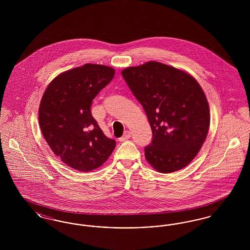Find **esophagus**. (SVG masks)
I'll return each mask as SVG.
<instances>
[{"label": "esophagus", "instance_id": "1", "mask_svg": "<svg viewBox=\"0 0 250 250\" xmlns=\"http://www.w3.org/2000/svg\"><path fill=\"white\" fill-rule=\"evenodd\" d=\"M131 137V133L129 131H125V133H124V135H123V137H121L120 138V142H125V141H126V140H128L129 138Z\"/></svg>", "mask_w": 250, "mask_h": 250}]
</instances>
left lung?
<instances>
[{"label": "left lung", "mask_w": 250, "mask_h": 250, "mask_svg": "<svg viewBox=\"0 0 250 250\" xmlns=\"http://www.w3.org/2000/svg\"><path fill=\"white\" fill-rule=\"evenodd\" d=\"M121 73L152 128V143L144 149L147 162L162 173L188 166L210 126L209 105L201 85L190 74L159 62Z\"/></svg>", "instance_id": "left-lung-1"}]
</instances>
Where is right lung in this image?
Returning <instances> with one entry per match:
<instances>
[{"mask_svg": "<svg viewBox=\"0 0 250 250\" xmlns=\"http://www.w3.org/2000/svg\"><path fill=\"white\" fill-rule=\"evenodd\" d=\"M114 74L107 65L86 63L61 73L42 96L38 109L42 134L52 152L79 171L102 166L116 146L91 113L93 99Z\"/></svg>", "mask_w": 250, "mask_h": 250, "instance_id": "add662e5", "label": "right lung"}]
</instances>
